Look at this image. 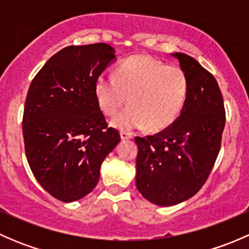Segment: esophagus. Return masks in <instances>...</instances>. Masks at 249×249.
Returning a JSON list of instances; mask_svg holds the SVG:
<instances>
[{
  "instance_id": "esophagus-1",
  "label": "esophagus",
  "mask_w": 249,
  "mask_h": 249,
  "mask_svg": "<svg viewBox=\"0 0 249 249\" xmlns=\"http://www.w3.org/2000/svg\"><path fill=\"white\" fill-rule=\"evenodd\" d=\"M120 139H122V141L131 140V139H132V135H131V134H129V132L122 131V132H120Z\"/></svg>"
}]
</instances>
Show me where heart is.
<instances>
[{
	"instance_id": "1",
	"label": "heart",
	"mask_w": 249,
	"mask_h": 249,
	"mask_svg": "<svg viewBox=\"0 0 249 249\" xmlns=\"http://www.w3.org/2000/svg\"><path fill=\"white\" fill-rule=\"evenodd\" d=\"M188 92V79L180 67L165 65L148 55H135L115 69L114 78L100 76L94 94L102 113L115 115L110 125L119 130H161L177 118Z\"/></svg>"
}]
</instances>
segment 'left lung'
Here are the masks:
<instances>
[{
	"instance_id": "left-lung-1",
	"label": "left lung",
	"mask_w": 249,
	"mask_h": 249,
	"mask_svg": "<svg viewBox=\"0 0 249 249\" xmlns=\"http://www.w3.org/2000/svg\"><path fill=\"white\" fill-rule=\"evenodd\" d=\"M188 79L180 114L162 131L136 137V187L157 206H175L194 196L207 179L220 149L225 125L215 78L194 59L171 53Z\"/></svg>"
}]
</instances>
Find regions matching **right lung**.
Here are the masks:
<instances>
[{
    "mask_svg": "<svg viewBox=\"0 0 249 249\" xmlns=\"http://www.w3.org/2000/svg\"><path fill=\"white\" fill-rule=\"evenodd\" d=\"M115 60L106 43L66 47L29 88L22 119L27 161L39 184L62 202L92 192L102 161L120 142L94 94L95 80Z\"/></svg>",
    "mask_w": 249,
    "mask_h": 249,
    "instance_id": "right-lung-1",
    "label": "right lung"
}]
</instances>
